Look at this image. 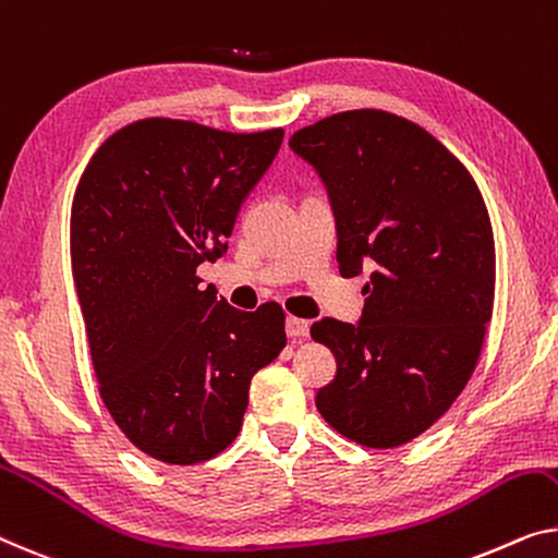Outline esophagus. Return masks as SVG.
<instances>
[{"label":"esophagus","mask_w":558,"mask_h":558,"mask_svg":"<svg viewBox=\"0 0 558 558\" xmlns=\"http://www.w3.org/2000/svg\"><path fill=\"white\" fill-rule=\"evenodd\" d=\"M286 332L290 338H305L307 332H311V323L303 318H293V315H290V318H286Z\"/></svg>","instance_id":"esophagus-1"}]
</instances>
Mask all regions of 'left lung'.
I'll list each match as a JSON object with an SVG mask.
<instances>
[{
  "label": "left lung",
  "instance_id": "obj_1",
  "mask_svg": "<svg viewBox=\"0 0 558 558\" xmlns=\"http://www.w3.org/2000/svg\"><path fill=\"white\" fill-rule=\"evenodd\" d=\"M288 145L326 185L340 276L371 272L359 323H313L338 365L315 405L355 444L403 446L451 409L484 345L496 286L484 197L434 135L390 112L332 114Z\"/></svg>",
  "mask_w": 558,
  "mask_h": 558
}]
</instances>
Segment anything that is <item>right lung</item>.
I'll use <instances>...</instances> for the list:
<instances>
[{
	"label": "right lung",
	"mask_w": 558,
	"mask_h": 558,
	"mask_svg": "<svg viewBox=\"0 0 558 558\" xmlns=\"http://www.w3.org/2000/svg\"><path fill=\"white\" fill-rule=\"evenodd\" d=\"M282 130L232 135L185 120L132 122L107 140L72 199L70 253L99 396L157 461H207L235 440L251 380L286 348V315L199 290L228 253Z\"/></svg>",
	"instance_id": "add662e5"
}]
</instances>
